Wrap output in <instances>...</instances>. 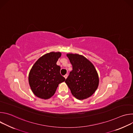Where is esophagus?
Instances as JSON below:
<instances>
[{"label": "esophagus", "mask_w": 133, "mask_h": 133, "mask_svg": "<svg viewBox=\"0 0 133 133\" xmlns=\"http://www.w3.org/2000/svg\"><path fill=\"white\" fill-rule=\"evenodd\" d=\"M67 76H68V75H67V74H66V75L64 76V77H65V79H66V78H67Z\"/></svg>", "instance_id": "1"}]
</instances>
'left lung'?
Masks as SVG:
<instances>
[{"mask_svg":"<svg viewBox=\"0 0 133 133\" xmlns=\"http://www.w3.org/2000/svg\"><path fill=\"white\" fill-rule=\"evenodd\" d=\"M72 70L65 81L72 95L83 100L95 92L99 85V77L94 65L85 57L77 54H67Z\"/></svg>","mask_w":133,"mask_h":133,"instance_id":"8db88e82","label":"left lung"}]
</instances>
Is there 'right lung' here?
<instances>
[{
	"label": "right lung",
	"instance_id": "obj_1",
	"mask_svg": "<svg viewBox=\"0 0 133 133\" xmlns=\"http://www.w3.org/2000/svg\"><path fill=\"white\" fill-rule=\"evenodd\" d=\"M61 52H50L42 56L31 68L28 76L30 88L35 96L44 99L51 97L58 85L65 81L56 63Z\"/></svg>",
	"mask_w": 133,
	"mask_h": 133
}]
</instances>
